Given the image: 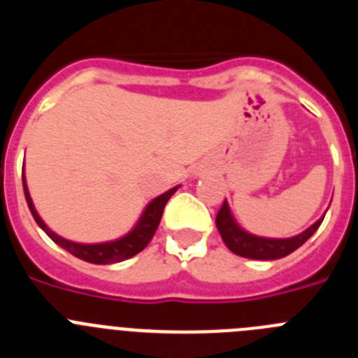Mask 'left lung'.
Segmentation results:
<instances>
[{"instance_id": "1", "label": "left lung", "mask_w": 358, "mask_h": 358, "mask_svg": "<svg viewBox=\"0 0 358 358\" xmlns=\"http://www.w3.org/2000/svg\"><path fill=\"white\" fill-rule=\"evenodd\" d=\"M322 218H319L317 222L303 231L301 235L292 236V238H264V236H256L243 231L235 222L227 202L224 201L222 208L218 210L217 218H215V224L231 252L243 256V258H251V260H278V258H283V256L294 252L297 248H301L303 243L317 231Z\"/></svg>"}]
</instances>
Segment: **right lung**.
I'll list each match as a JSON object with an SVG mask.
<instances>
[{"label":"right lung","instance_id":"obj_1","mask_svg":"<svg viewBox=\"0 0 358 358\" xmlns=\"http://www.w3.org/2000/svg\"><path fill=\"white\" fill-rule=\"evenodd\" d=\"M23 189H24V197H27V204L31 211V217L36 218L37 226H39L41 229H43L44 233H46V235L57 243V245H61L62 249H66V251L71 252V255L77 256V258H80V260L90 262V264H96V265H106V264H116V262L129 260V258H132V256L138 255V252H141L145 248H147L148 242H150L152 236H154V233H156L157 226H159L166 202H169V199L177 192V186L176 188L169 189V192H164V194L159 195V197L154 199V201L145 208L143 215H141L140 218V222L136 224V227L129 233V235L122 236V238L115 240V242H106V243H77L55 235V233H53V231L43 222V218L39 217V213H37L36 208H34V202H31L30 194H28L24 176H23Z\"/></svg>","mask_w":358,"mask_h":358}]
</instances>
